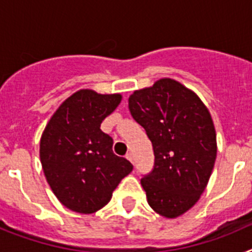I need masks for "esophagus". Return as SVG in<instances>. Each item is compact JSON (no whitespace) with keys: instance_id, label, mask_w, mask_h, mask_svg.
<instances>
[{"instance_id":"esophagus-1","label":"esophagus","mask_w":252,"mask_h":252,"mask_svg":"<svg viewBox=\"0 0 252 252\" xmlns=\"http://www.w3.org/2000/svg\"><path fill=\"white\" fill-rule=\"evenodd\" d=\"M126 159L130 160L131 162H133V157H132V154H131V153H127V154H126Z\"/></svg>"}]
</instances>
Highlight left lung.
I'll list each match as a JSON object with an SVG mask.
<instances>
[{
  "label": "left lung",
  "mask_w": 252,
  "mask_h": 252,
  "mask_svg": "<svg viewBox=\"0 0 252 252\" xmlns=\"http://www.w3.org/2000/svg\"><path fill=\"white\" fill-rule=\"evenodd\" d=\"M133 120L153 144L154 169L141 179L148 203L160 216L175 218L198 202L217 155L212 117L193 91L162 78L128 98Z\"/></svg>",
  "instance_id": "left-lung-1"
}]
</instances>
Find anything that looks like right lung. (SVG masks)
Listing matches in <instances>:
<instances>
[{"instance_id": "1", "label": "right lung", "mask_w": 252, "mask_h": 252, "mask_svg": "<svg viewBox=\"0 0 252 252\" xmlns=\"http://www.w3.org/2000/svg\"><path fill=\"white\" fill-rule=\"evenodd\" d=\"M121 94L81 90L51 116L40 140V161L51 190L66 208L94 213L132 170L112 151L113 140L101 124L121 102Z\"/></svg>"}]
</instances>
